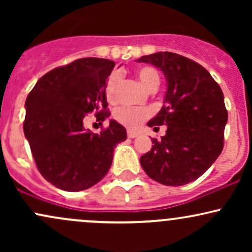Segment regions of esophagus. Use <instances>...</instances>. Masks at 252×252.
Returning <instances> with one entry per match:
<instances>
[{
	"label": "esophagus",
	"mask_w": 252,
	"mask_h": 252,
	"mask_svg": "<svg viewBox=\"0 0 252 252\" xmlns=\"http://www.w3.org/2000/svg\"><path fill=\"white\" fill-rule=\"evenodd\" d=\"M137 135H138V132L131 131V130H128V137H129V138H135V137H137Z\"/></svg>",
	"instance_id": "34e87169"
}]
</instances>
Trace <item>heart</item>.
Listing matches in <instances>:
<instances>
[{
	"mask_svg": "<svg viewBox=\"0 0 252 252\" xmlns=\"http://www.w3.org/2000/svg\"><path fill=\"white\" fill-rule=\"evenodd\" d=\"M136 77L147 90L158 89L160 84V74L152 66H142L136 70ZM121 84V74L118 72L111 73L105 84V96L109 102H115L117 98L118 88ZM152 111L144 108H130V106H121L115 110L114 118L118 123L129 129H136L141 126L144 120H147Z\"/></svg>",
	"mask_w": 252,
	"mask_h": 252,
	"instance_id": "b5f03b06",
	"label": "heart"
}]
</instances>
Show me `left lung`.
<instances>
[{
    "label": "left lung",
    "mask_w": 252,
    "mask_h": 252,
    "mask_svg": "<svg viewBox=\"0 0 252 252\" xmlns=\"http://www.w3.org/2000/svg\"><path fill=\"white\" fill-rule=\"evenodd\" d=\"M163 72L167 91L162 109L148 122L158 130L167 126L160 141L141 156L144 172L166 186L196 180L212 166L224 147L227 122L224 94L209 71L198 63L172 52L143 56L136 60Z\"/></svg>",
    "instance_id": "1"
}]
</instances>
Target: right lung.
I'll return each instance as SVG.
<instances>
[{
    "mask_svg": "<svg viewBox=\"0 0 252 252\" xmlns=\"http://www.w3.org/2000/svg\"><path fill=\"white\" fill-rule=\"evenodd\" d=\"M115 62L83 58L57 67L37 80L26 99L24 132L37 169L57 189H88L106 175L114 148L126 140L116 121L100 134L84 128V117L94 111L110 116L105 84Z\"/></svg>",
    "mask_w": 252,
    "mask_h": 252,
    "instance_id": "add662e5",
    "label": "right lung"
}]
</instances>
